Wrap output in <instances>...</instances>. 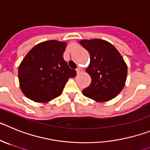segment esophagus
I'll list each match as a JSON object with an SVG mask.
<instances>
[{"label":"esophagus","mask_w":150,"mask_h":150,"mask_svg":"<svg viewBox=\"0 0 150 150\" xmlns=\"http://www.w3.org/2000/svg\"><path fill=\"white\" fill-rule=\"evenodd\" d=\"M76 72H77V74H81V73L82 72H83V70L81 69L80 68V67H78V68H77V69H76Z\"/></svg>","instance_id":"34e87169"}]
</instances>
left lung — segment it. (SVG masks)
Masks as SVG:
<instances>
[{
    "label": "left lung",
    "instance_id": "8db88e82",
    "mask_svg": "<svg viewBox=\"0 0 150 150\" xmlns=\"http://www.w3.org/2000/svg\"><path fill=\"white\" fill-rule=\"evenodd\" d=\"M79 43L90 56L86 72L91 77L90 86L83 90L85 96L97 102L115 98L125 86L127 65L111 43L99 39L81 40Z\"/></svg>",
    "mask_w": 150,
    "mask_h": 150
}]
</instances>
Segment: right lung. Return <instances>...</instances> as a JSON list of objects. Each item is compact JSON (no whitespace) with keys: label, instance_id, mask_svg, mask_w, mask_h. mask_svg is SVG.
<instances>
[{"label":"right lung","instance_id":"right-lung-1","mask_svg":"<svg viewBox=\"0 0 150 150\" xmlns=\"http://www.w3.org/2000/svg\"><path fill=\"white\" fill-rule=\"evenodd\" d=\"M67 43L49 40L35 45L18 67L21 91L36 102H48L63 93L69 78L76 76L63 59Z\"/></svg>","mask_w":150,"mask_h":150}]
</instances>
